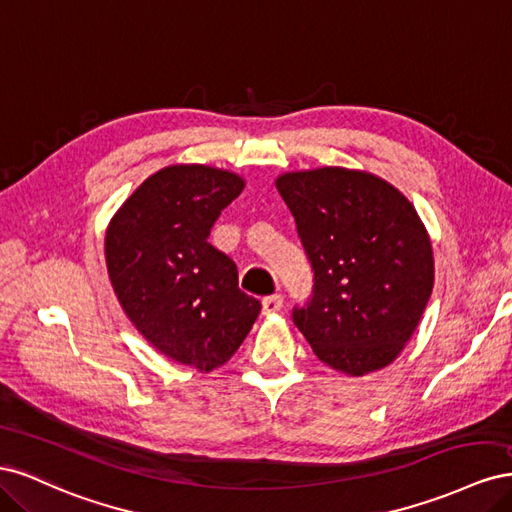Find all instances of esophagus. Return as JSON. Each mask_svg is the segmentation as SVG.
I'll use <instances>...</instances> for the list:
<instances>
[{"label":"esophagus","instance_id":"1","mask_svg":"<svg viewBox=\"0 0 512 512\" xmlns=\"http://www.w3.org/2000/svg\"><path fill=\"white\" fill-rule=\"evenodd\" d=\"M282 307H284V297H282L280 292L269 294V297L262 299V312H265V314H275V312H280Z\"/></svg>","mask_w":512,"mask_h":512}]
</instances>
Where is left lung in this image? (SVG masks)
Listing matches in <instances>:
<instances>
[{
  "mask_svg": "<svg viewBox=\"0 0 512 512\" xmlns=\"http://www.w3.org/2000/svg\"><path fill=\"white\" fill-rule=\"evenodd\" d=\"M277 190L314 271L292 320L314 354L350 376L386 367L412 337L433 288L427 230L384 179L324 166L286 173Z\"/></svg>",
  "mask_w": 512,
  "mask_h": 512,
  "instance_id": "left-lung-1",
  "label": "left lung"
}]
</instances>
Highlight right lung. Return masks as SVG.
Here are the masks:
<instances>
[{
  "label": "right lung",
  "mask_w": 512,
  "mask_h": 512,
  "mask_svg": "<svg viewBox=\"0 0 512 512\" xmlns=\"http://www.w3.org/2000/svg\"><path fill=\"white\" fill-rule=\"evenodd\" d=\"M243 179L203 164L143 181L108 224L106 267L134 327L168 359L211 371L237 352L260 314L230 256L209 243Z\"/></svg>",
  "instance_id": "obj_1"
}]
</instances>
